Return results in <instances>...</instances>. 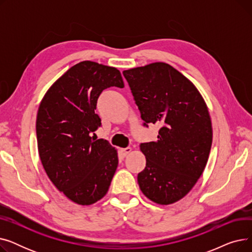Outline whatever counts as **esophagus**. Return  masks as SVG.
<instances>
[{
  "label": "esophagus",
  "instance_id": "obj_1",
  "mask_svg": "<svg viewBox=\"0 0 252 252\" xmlns=\"http://www.w3.org/2000/svg\"><path fill=\"white\" fill-rule=\"evenodd\" d=\"M130 151H131V148H130V147H126V148H123V149L119 150V153H121V155H122L123 157H125V156H126L128 153H130Z\"/></svg>",
  "mask_w": 252,
  "mask_h": 252
}]
</instances>
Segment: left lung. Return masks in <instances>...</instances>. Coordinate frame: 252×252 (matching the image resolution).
I'll return each instance as SVG.
<instances>
[{"label":"left lung","mask_w":252,"mask_h":252,"mask_svg":"<svg viewBox=\"0 0 252 252\" xmlns=\"http://www.w3.org/2000/svg\"><path fill=\"white\" fill-rule=\"evenodd\" d=\"M144 121L161 126L155 142L141 143L146 166L139 173L141 191L167 205L186 196L202 175L213 143L207 106L195 86L163 62L125 70Z\"/></svg>","instance_id":"left-lung-1"}]
</instances>
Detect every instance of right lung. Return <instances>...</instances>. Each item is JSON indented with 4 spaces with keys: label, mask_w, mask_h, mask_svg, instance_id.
Listing matches in <instances>:
<instances>
[{
    "label": "right lung",
    "mask_w": 252,
    "mask_h": 252,
    "mask_svg": "<svg viewBox=\"0 0 252 252\" xmlns=\"http://www.w3.org/2000/svg\"><path fill=\"white\" fill-rule=\"evenodd\" d=\"M110 87H125L118 69L79 62L51 86L36 115L37 149L46 174L81 205L106 195L118 165L117 151L109 142L91 137L101 126L97 100Z\"/></svg>",
    "instance_id": "obj_1"
}]
</instances>
